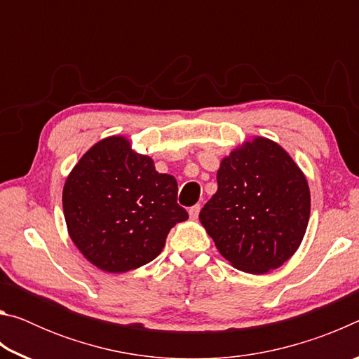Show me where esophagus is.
Returning <instances> with one entry per match:
<instances>
[{
  "mask_svg": "<svg viewBox=\"0 0 359 359\" xmlns=\"http://www.w3.org/2000/svg\"><path fill=\"white\" fill-rule=\"evenodd\" d=\"M199 212H201V205L196 204V205H193V208H190V210H188V214H190L191 220H196L198 215H199Z\"/></svg>",
  "mask_w": 359,
  "mask_h": 359,
  "instance_id": "esophagus-1",
  "label": "esophagus"
}]
</instances>
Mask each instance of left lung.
I'll list each match as a JSON object with an SVG mask.
<instances>
[{"mask_svg":"<svg viewBox=\"0 0 359 359\" xmlns=\"http://www.w3.org/2000/svg\"><path fill=\"white\" fill-rule=\"evenodd\" d=\"M217 184L199 222L231 266L266 274L293 257L311 217V190L287 150L261 136L245 141L223 158Z\"/></svg>","mask_w":359,"mask_h":359,"instance_id":"left-lung-1","label":"left lung"}]
</instances>
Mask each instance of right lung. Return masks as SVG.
I'll return each mask as SVG.
<instances>
[{
    "label": "right lung",
    "instance_id": "1",
    "mask_svg": "<svg viewBox=\"0 0 359 359\" xmlns=\"http://www.w3.org/2000/svg\"><path fill=\"white\" fill-rule=\"evenodd\" d=\"M63 212L74 245L111 274L155 259L171 228L188 218L177 180L123 136L101 139L82 155L65 182Z\"/></svg>",
    "mask_w": 359,
    "mask_h": 359
}]
</instances>
